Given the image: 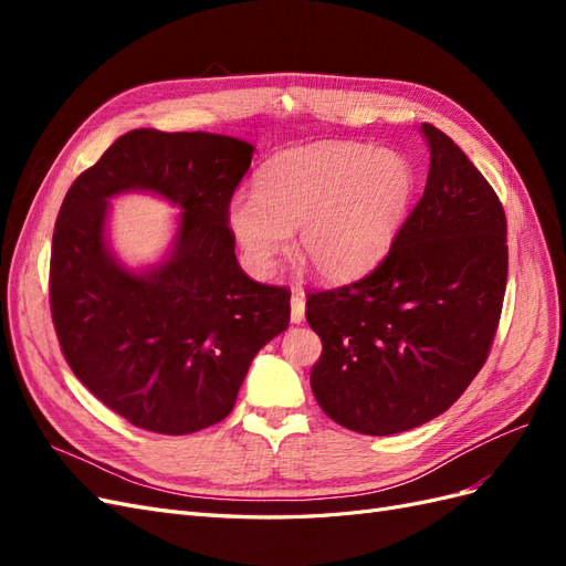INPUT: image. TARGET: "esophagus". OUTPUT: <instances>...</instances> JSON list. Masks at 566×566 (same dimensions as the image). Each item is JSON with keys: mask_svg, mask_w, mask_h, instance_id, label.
Wrapping results in <instances>:
<instances>
[{"mask_svg": "<svg viewBox=\"0 0 566 566\" xmlns=\"http://www.w3.org/2000/svg\"><path fill=\"white\" fill-rule=\"evenodd\" d=\"M290 321L293 323L304 321V297L302 295H293V300H290Z\"/></svg>", "mask_w": 566, "mask_h": 566, "instance_id": "esophagus-1", "label": "esophagus"}]
</instances>
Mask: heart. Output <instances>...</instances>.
<instances>
[{
	"label": "heart",
	"instance_id": "1",
	"mask_svg": "<svg viewBox=\"0 0 566 566\" xmlns=\"http://www.w3.org/2000/svg\"><path fill=\"white\" fill-rule=\"evenodd\" d=\"M416 169L401 153L364 144H314L273 156L254 193L229 202V229L256 276L271 273L295 233V252L325 281H352L378 266L416 196Z\"/></svg>",
	"mask_w": 566,
	"mask_h": 566
}]
</instances>
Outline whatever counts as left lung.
<instances>
[{
    "label": "left lung",
    "instance_id": "1",
    "mask_svg": "<svg viewBox=\"0 0 566 566\" xmlns=\"http://www.w3.org/2000/svg\"><path fill=\"white\" fill-rule=\"evenodd\" d=\"M430 144L424 193L385 260L306 295L323 352L312 391L358 434L413 430L451 408L486 364L507 285L503 205L447 134Z\"/></svg>",
    "mask_w": 566,
    "mask_h": 566
}]
</instances>
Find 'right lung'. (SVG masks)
Here are the masks:
<instances>
[{
  "mask_svg": "<svg viewBox=\"0 0 566 566\" xmlns=\"http://www.w3.org/2000/svg\"><path fill=\"white\" fill-rule=\"evenodd\" d=\"M252 146L221 134L132 129L73 181L56 217L49 304L67 366L134 427L193 434L235 406L254 354L290 323L283 285L235 260L229 202ZM156 190L185 210L176 254L146 277L103 243L105 200Z\"/></svg>",
  "mask_w": 566,
  "mask_h": 566,
  "instance_id": "right-lung-1",
  "label": "right lung"
}]
</instances>
